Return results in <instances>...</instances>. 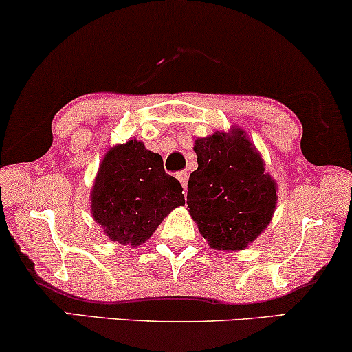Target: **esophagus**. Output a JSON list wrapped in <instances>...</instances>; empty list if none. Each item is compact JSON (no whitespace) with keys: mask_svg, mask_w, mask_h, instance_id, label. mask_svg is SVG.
<instances>
[{"mask_svg":"<svg viewBox=\"0 0 352 352\" xmlns=\"http://www.w3.org/2000/svg\"><path fill=\"white\" fill-rule=\"evenodd\" d=\"M176 177L179 179L181 186L184 187V189H187V181H189V175H187V171H177Z\"/></svg>","mask_w":352,"mask_h":352,"instance_id":"obj_1","label":"esophagus"}]
</instances>
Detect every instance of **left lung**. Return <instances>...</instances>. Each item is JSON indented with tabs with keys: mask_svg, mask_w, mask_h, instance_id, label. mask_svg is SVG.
Instances as JSON below:
<instances>
[{
	"mask_svg": "<svg viewBox=\"0 0 352 352\" xmlns=\"http://www.w3.org/2000/svg\"><path fill=\"white\" fill-rule=\"evenodd\" d=\"M194 151L199 168L187 184L189 213L211 248L243 250L271 223L276 182L243 131L199 138Z\"/></svg>",
	"mask_w": 352,
	"mask_h": 352,
	"instance_id": "left-lung-1",
	"label": "left lung"
}]
</instances>
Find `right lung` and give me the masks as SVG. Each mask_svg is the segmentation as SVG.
Returning a JSON list of instances; mask_svg holds the SVG:
<instances>
[{
  "label": "right lung",
  "mask_w": 352,
  "mask_h": 352,
  "mask_svg": "<svg viewBox=\"0 0 352 352\" xmlns=\"http://www.w3.org/2000/svg\"><path fill=\"white\" fill-rule=\"evenodd\" d=\"M181 182L163 170L162 157L131 139L110 148L96 176L91 211L109 239L141 245L163 218L184 205Z\"/></svg>",
  "instance_id": "1"
}]
</instances>
